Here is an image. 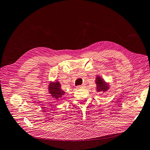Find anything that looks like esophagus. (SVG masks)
<instances>
[{"instance_id":"1","label":"esophagus","mask_w":150,"mask_h":150,"mask_svg":"<svg viewBox=\"0 0 150 150\" xmlns=\"http://www.w3.org/2000/svg\"><path fill=\"white\" fill-rule=\"evenodd\" d=\"M84 85H79V86H76L77 88H84Z\"/></svg>"}]
</instances>
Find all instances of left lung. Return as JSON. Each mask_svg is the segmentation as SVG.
I'll return each instance as SVG.
<instances>
[{"mask_svg":"<svg viewBox=\"0 0 150 150\" xmlns=\"http://www.w3.org/2000/svg\"><path fill=\"white\" fill-rule=\"evenodd\" d=\"M96 84H97V91L98 92H105L108 89V86L104 83L102 79L100 78L98 76L96 79Z\"/></svg>","mask_w":150,"mask_h":150,"instance_id":"left-lung-1","label":"left lung"}]
</instances>
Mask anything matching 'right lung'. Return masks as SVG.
Listing matches in <instances>:
<instances>
[{
  "label": "right lung",
  "mask_w": 150,
  "mask_h": 150,
  "mask_svg": "<svg viewBox=\"0 0 150 150\" xmlns=\"http://www.w3.org/2000/svg\"><path fill=\"white\" fill-rule=\"evenodd\" d=\"M49 91V93L52 95V96L57 99L59 97H62V96L64 95L65 93V92L63 91L61 88L60 84L58 81L50 84Z\"/></svg>",
  "instance_id": "right-lung-1"
}]
</instances>
